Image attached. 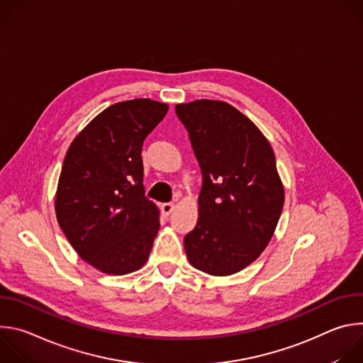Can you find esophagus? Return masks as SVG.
Instances as JSON below:
<instances>
[{"label": "esophagus", "mask_w": 363, "mask_h": 363, "mask_svg": "<svg viewBox=\"0 0 363 363\" xmlns=\"http://www.w3.org/2000/svg\"><path fill=\"white\" fill-rule=\"evenodd\" d=\"M174 208H175V205H174V203H169V202L161 205V211H162L164 217H168V216L174 211Z\"/></svg>", "instance_id": "esophagus-1"}]
</instances>
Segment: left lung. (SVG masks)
<instances>
[{
  "label": "left lung",
  "mask_w": 363,
  "mask_h": 363,
  "mask_svg": "<svg viewBox=\"0 0 363 363\" xmlns=\"http://www.w3.org/2000/svg\"><path fill=\"white\" fill-rule=\"evenodd\" d=\"M175 112L202 172L198 223L184 238L186 257L206 274L238 273L267 247L283 210L273 147L225 101L179 103Z\"/></svg>",
  "instance_id": "left-lung-1"
}]
</instances>
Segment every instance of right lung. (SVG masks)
Here are the masks:
<instances>
[{
    "instance_id": "add662e5",
    "label": "right lung",
    "mask_w": 363,
    "mask_h": 363,
    "mask_svg": "<svg viewBox=\"0 0 363 363\" xmlns=\"http://www.w3.org/2000/svg\"><path fill=\"white\" fill-rule=\"evenodd\" d=\"M167 112V103L150 99L115 103L69 146L56 217L76 252L101 273L123 276L147 262L160 210L145 196L140 152Z\"/></svg>"
}]
</instances>
